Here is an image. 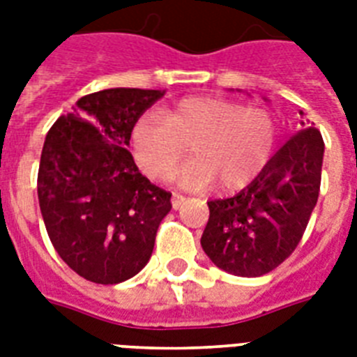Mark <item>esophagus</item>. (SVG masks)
<instances>
[{
	"label": "esophagus",
	"mask_w": 357,
	"mask_h": 357,
	"mask_svg": "<svg viewBox=\"0 0 357 357\" xmlns=\"http://www.w3.org/2000/svg\"><path fill=\"white\" fill-rule=\"evenodd\" d=\"M185 200H187V198H185L183 195H178V192H174V195H172V207H174V209H179V207L185 204Z\"/></svg>",
	"instance_id": "1"
}]
</instances>
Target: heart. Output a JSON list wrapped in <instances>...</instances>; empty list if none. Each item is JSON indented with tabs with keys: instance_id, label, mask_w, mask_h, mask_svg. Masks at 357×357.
Here are the masks:
<instances>
[{
	"instance_id": "heart-1",
	"label": "heart",
	"mask_w": 357,
	"mask_h": 357,
	"mask_svg": "<svg viewBox=\"0 0 357 357\" xmlns=\"http://www.w3.org/2000/svg\"><path fill=\"white\" fill-rule=\"evenodd\" d=\"M276 122L265 109L222 98H187L159 113L142 114L133 126L137 162L148 176L165 179L192 146L196 159L174 178L187 189L238 190L268 165L276 144Z\"/></svg>"
}]
</instances>
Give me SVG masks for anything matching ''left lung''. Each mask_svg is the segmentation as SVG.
Here are the masks:
<instances>
[{
    "label": "left lung",
    "instance_id": "obj_1",
    "mask_svg": "<svg viewBox=\"0 0 357 357\" xmlns=\"http://www.w3.org/2000/svg\"><path fill=\"white\" fill-rule=\"evenodd\" d=\"M322 157L321 131L300 129L241 192L207 202L209 220L200 241L207 257L243 278L282 265L298 246L319 200Z\"/></svg>",
    "mask_w": 357,
    "mask_h": 357
}]
</instances>
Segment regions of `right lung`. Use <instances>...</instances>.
Returning a JSON list of instances; mask_svg holds the SVG:
<instances>
[{"mask_svg": "<svg viewBox=\"0 0 357 357\" xmlns=\"http://www.w3.org/2000/svg\"><path fill=\"white\" fill-rule=\"evenodd\" d=\"M165 91L107 89L75 102L47 131L38 204L61 259L89 282L114 285L150 261L170 192L150 183L128 146L146 109Z\"/></svg>", "mask_w": 357, "mask_h": 357, "instance_id": "right-lung-1", "label": "right lung"}]
</instances>
